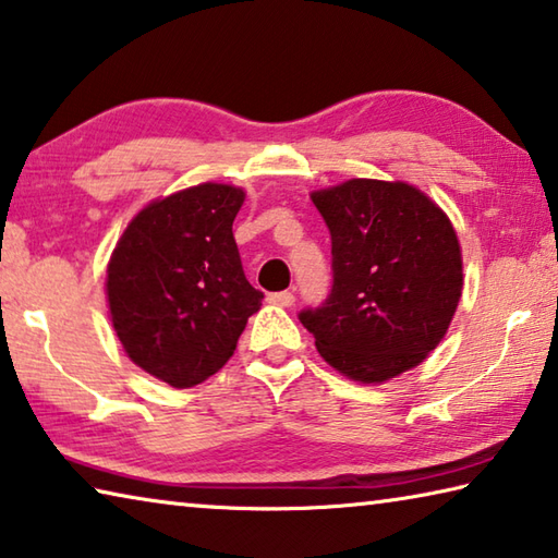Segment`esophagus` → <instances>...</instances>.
<instances>
[{
    "label": "esophagus",
    "instance_id": "esophagus-1",
    "mask_svg": "<svg viewBox=\"0 0 558 558\" xmlns=\"http://www.w3.org/2000/svg\"><path fill=\"white\" fill-rule=\"evenodd\" d=\"M268 302L270 305H278V307H292L295 305V295L292 292H270L268 295Z\"/></svg>",
    "mask_w": 558,
    "mask_h": 558
}]
</instances>
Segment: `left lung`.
I'll return each mask as SVG.
<instances>
[{"instance_id": "obj_1", "label": "left lung", "mask_w": 558, "mask_h": 558, "mask_svg": "<svg viewBox=\"0 0 558 558\" xmlns=\"http://www.w3.org/2000/svg\"><path fill=\"white\" fill-rule=\"evenodd\" d=\"M331 234L329 298L300 322L319 356L359 383L410 371L444 339L463 288L449 217L408 182L353 178L312 192Z\"/></svg>"}]
</instances>
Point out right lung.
Listing matches in <instances>:
<instances>
[{"label": "right lung", "instance_id": "1", "mask_svg": "<svg viewBox=\"0 0 558 558\" xmlns=\"http://www.w3.org/2000/svg\"><path fill=\"white\" fill-rule=\"evenodd\" d=\"M244 190L221 182L154 199L131 219L107 266V300L126 356L192 388L234 356L263 292L251 286L231 225Z\"/></svg>", "mask_w": 558, "mask_h": 558}]
</instances>
